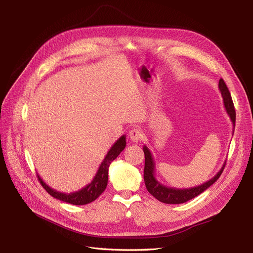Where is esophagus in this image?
I'll return each instance as SVG.
<instances>
[{
    "mask_svg": "<svg viewBox=\"0 0 253 253\" xmlns=\"http://www.w3.org/2000/svg\"><path fill=\"white\" fill-rule=\"evenodd\" d=\"M128 136H129V138H131V140L132 141H134V142H138L139 140H141L142 139V137H143V134H142V132H141V129L140 128H132L131 131H129V133H128Z\"/></svg>",
    "mask_w": 253,
    "mask_h": 253,
    "instance_id": "esophagus-1",
    "label": "esophagus"
}]
</instances>
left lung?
I'll use <instances>...</instances> for the list:
<instances>
[{"label":"left lung","mask_w":253,"mask_h":253,"mask_svg":"<svg viewBox=\"0 0 253 253\" xmlns=\"http://www.w3.org/2000/svg\"><path fill=\"white\" fill-rule=\"evenodd\" d=\"M218 87L220 90L221 97H223L224 100V106L225 110L228 114V116L230 117L231 122L233 125V128L235 126V110H234V105L231 99L230 91H229L226 83L223 79H220L218 82ZM234 132V131H233ZM143 153H144V171H143V179L145 187H147L149 192L154 196L156 200L159 202L165 203V204H182L186 203L192 198L196 197L197 195H200L203 193L205 190L211 187L214 182H215L218 178L220 174L223 173L225 164L224 163L221 169L217 172V174L209 179L208 181H206L200 186L192 187V188H188V189H177V188H172V187H167L163 185L162 182L158 181L155 177V162L154 158L152 156V153L149 150L147 145H143Z\"/></svg>","instance_id":"1"}]
</instances>
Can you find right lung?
I'll use <instances>...</instances> for the list:
<instances>
[{
    "label": "right lung",
    "mask_w": 253,
    "mask_h": 253,
    "mask_svg": "<svg viewBox=\"0 0 253 253\" xmlns=\"http://www.w3.org/2000/svg\"><path fill=\"white\" fill-rule=\"evenodd\" d=\"M126 145V135H122L120 138L112 145V148L108 152V154L105 155L103 162L101 163L96 175L94 176L93 180H91L85 187H83L78 191H75V192H72V193L59 192V191L50 188L46 182H44V180L40 177L39 174H38V178H39L42 187L46 190L52 197L57 198V200H60L72 205H76V206L89 204L91 202H94L95 200H97V198L100 196L101 193L105 190L106 185H108V179H109L110 165L112 164L113 160L116 159L120 153L125 150Z\"/></svg>",
    "instance_id": "1"
}]
</instances>
